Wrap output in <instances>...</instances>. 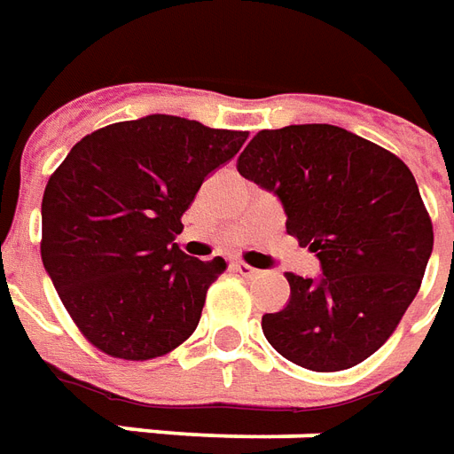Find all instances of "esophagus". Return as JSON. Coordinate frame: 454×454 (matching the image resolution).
I'll return each instance as SVG.
<instances>
[{
    "label": "esophagus",
    "mask_w": 454,
    "mask_h": 454,
    "mask_svg": "<svg viewBox=\"0 0 454 454\" xmlns=\"http://www.w3.org/2000/svg\"><path fill=\"white\" fill-rule=\"evenodd\" d=\"M234 271L242 273L244 278H256V276H262V271H259V269H254V266H249V263H242V262L234 263Z\"/></svg>",
    "instance_id": "34e87169"
}]
</instances>
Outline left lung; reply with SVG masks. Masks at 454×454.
<instances>
[{
  "label": "left lung",
  "instance_id": "8db88e82",
  "mask_svg": "<svg viewBox=\"0 0 454 454\" xmlns=\"http://www.w3.org/2000/svg\"><path fill=\"white\" fill-rule=\"evenodd\" d=\"M237 170L273 192L286 232L320 262L315 278L286 273L291 298L262 317L271 347L313 372L364 362L413 303L433 252V224L401 159L333 124L254 137Z\"/></svg>",
  "mask_w": 454,
  "mask_h": 454
}]
</instances>
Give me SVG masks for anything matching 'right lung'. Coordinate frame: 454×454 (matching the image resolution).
<instances>
[{"label":"right lung","instance_id":"right-lung-1","mask_svg":"<svg viewBox=\"0 0 454 454\" xmlns=\"http://www.w3.org/2000/svg\"><path fill=\"white\" fill-rule=\"evenodd\" d=\"M244 141L247 131L149 114L88 134L51 176L41 259L98 349L141 362L195 333L227 263L192 259L173 239L202 181Z\"/></svg>","mask_w":454,"mask_h":454}]
</instances>
